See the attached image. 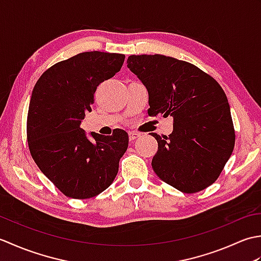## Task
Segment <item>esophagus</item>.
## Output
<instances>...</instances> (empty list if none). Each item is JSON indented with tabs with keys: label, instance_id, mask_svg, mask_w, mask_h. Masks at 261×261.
<instances>
[{
	"label": "esophagus",
	"instance_id": "34e87169",
	"mask_svg": "<svg viewBox=\"0 0 261 261\" xmlns=\"http://www.w3.org/2000/svg\"><path fill=\"white\" fill-rule=\"evenodd\" d=\"M141 135L139 134V132H137V131H130L129 132V139H130V141H134V140H136V139H138V138H139Z\"/></svg>",
	"mask_w": 261,
	"mask_h": 261
}]
</instances>
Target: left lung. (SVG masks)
Masks as SVG:
<instances>
[{
    "mask_svg": "<svg viewBox=\"0 0 261 261\" xmlns=\"http://www.w3.org/2000/svg\"><path fill=\"white\" fill-rule=\"evenodd\" d=\"M127 68L149 94V116H173L174 130L151 134L158 150L151 162L160 179L196 193L219 178L234 148L230 105L222 87L195 65L163 55H132Z\"/></svg>",
    "mask_w": 261,
    "mask_h": 261,
    "instance_id": "8db88e82",
    "label": "left lung"
}]
</instances>
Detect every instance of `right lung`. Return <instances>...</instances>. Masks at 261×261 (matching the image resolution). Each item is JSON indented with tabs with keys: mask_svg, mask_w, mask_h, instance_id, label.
<instances>
[{
	"mask_svg": "<svg viewBox=\"0 0 261 261\" xmlns=\"http://www.w3.org/2000/svg\"><path fill=\"white\" fill-rule=\"evenodd\" d=\"M122 54L86 51L48 68L33 87L27 119L31 157L64 195L85 199L112 184L120 158L129 145L124 130L112 136L81 127L85 111H92L94 94L123 65Z\"/></svg>",
	"mask_w": 261,
	"mask_h": 261,
	"instance_id": "add662e5",
	"label": "right lung"
}]
</instances>
